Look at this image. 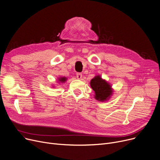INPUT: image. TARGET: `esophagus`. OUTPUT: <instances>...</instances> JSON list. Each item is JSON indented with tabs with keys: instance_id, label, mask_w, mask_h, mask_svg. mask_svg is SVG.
<instances>
[{
	"instance_id": "1",
	"label": "esophagus",
	"mask_w": 160,
	"mask_h": 160,
	"mask_svg": "<svg viewBox=\"0 0 160 160\" xmlns=\"http://www.w3.org/2000/svg\"><path fill=\"white\" fill-rule=\"evenodd\" d=\"M77 78L78 79H79V80L82 79V74L80 73V72H78V73L77 74Z\"/></svg>"
}]
</instances>
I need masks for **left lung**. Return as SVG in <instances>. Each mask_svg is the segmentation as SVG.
I'll return each instance as SVG.
<instances>
[{"label":"left lung","instance_id":"left-lung-1","mask_svg":"<svg viewBox=\"0 0 160 160\" xmlns=\"http://www.w3.org/2000/svg\"><path fill=\"white\" fill-rule=\"evenodd\" d=\"M91 88L95 92V98L100 102L108 101L113 94L112 85L100 75H96L90 82Z\"/></svg>","mask_w":160,"mask_h":160}]
</instances>
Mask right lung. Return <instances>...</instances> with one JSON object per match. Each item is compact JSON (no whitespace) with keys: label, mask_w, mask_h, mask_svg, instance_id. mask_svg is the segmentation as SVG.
I'll use <instances>...</instances> for the list:
<instances>
[{"label":"right lung","mask_w":160,"mask_h":160,"mask_svg":"<svg viewBox=\"0 0 160 160\" xmlns=\"http://www.w3.org/2000/svg\"><path fill=\"white\" fill-rule=\"evenodd\" d=\"M67 77H59L57 80H58V82H59V83H65L67 81Z\"/></svg>","instance_id":"add662e5"}]
</instances>
